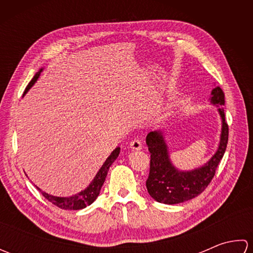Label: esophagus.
<instances>
[{"mask_svg":"<svg viewBox=\"0 0 253 253\" xmlns=\"http://www.w3.org/2000/svg\"><path fill=\"white\" fill-rule=\"evenodd\" d=\"M129 148L133 151H139V150L142 149V143L141 141L139 140V139H135V140H132L129 144Z\"/></svg>","mask_w":253,"mask_h":253,"instance_id":"obj_1","label":"esophagus"}]
</instances>
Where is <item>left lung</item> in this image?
I'll list each match as a JSON object with an SVG mask.
<instances>
[{
	"instance_id": "8db88e82",
	"label": "left lung",
	"mask_w": 253,
	"mask_h": 253,
	"mask_svg": "<svg viewBox=\"0 0 253 253\" xmlns=\"http://www.w3.org/2000/svg\"><path fill=\"white\" fill-rule=\"evenodd\" d=\"M210 103L217 107L222 121L221 135L215 153L206 163L198 168L192 169L176 168L170 160L169 144L166 140L168 133L165 128L148 133L146 142L151 154V161L146 186L149 195L155 201L164 204H177L191 200L200 195L211 182L228 141V126L225 122L223 110L225 95L221 88L214 87Z\"/></svg>"
}]
</instances>
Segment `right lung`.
Listing matches in <instances>:
<instances>
[{"label":"right lung","mask_w":253,"mask_h":253,"mask_svg":"<svg viewBox=\"0 0 253 253\" xmlns=\"http://www.w3.org/2000/svg\"><path fill=\"white\" fill-rule=\"evenodd\" d=\"M43 69L44 68L42 67L39 69V72L36 73L34 78L31 79L29 84L27 85L24 95L28 92L32 85L37 83V80L39 79L41 73L43 72ZM120 152H121L120 147H117L113 150V152L109 155V158L105 160V162L102 164L100 169L98 170V173H96L95 176L93 177L92 181H91L87 186V188H84V190L79 191L78 193H76V195H73L69 197H57V196L50 195V193H46L45 191H42L39 187L36 186L37 189L39 190L42 195H43V197L47 199L51 203H53L54 206L61 208L63 210H75V211H76V210H82V209L87 208L88 206H90V204H92L95 199L100 195V190L104 184L107 171L110 169V166L117 159Z\"/></svg>","instance_id":"obj_1"}]
</instances>
